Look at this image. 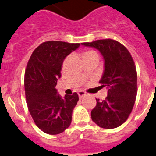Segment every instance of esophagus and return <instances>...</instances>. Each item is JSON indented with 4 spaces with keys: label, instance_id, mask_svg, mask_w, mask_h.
Listing matches in <instances>:
<instances>
[{
    "label": "esophagus",
    "instance_id": "esophagus-1",
    "mask_svg": "<svg viewBox=\"0 0 156 156\" xmlns=\"http://www.w3.org/2000/svg\"><path fill=\"white\" fill-rule=\"evenodd\" d=\"M78 96H79V98H82V97H84L86 94V92L82 91V90H79V91L78 92Z\"/></svg>",
    "mask_w": 156,
    "mask_h": 156
}]
</instances>
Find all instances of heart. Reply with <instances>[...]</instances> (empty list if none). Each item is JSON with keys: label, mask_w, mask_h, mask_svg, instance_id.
Masks as SVG:
<instances>
[{"label": "heart", "mask_w": 156, "mask_h": 156, "mask_svg": "<svg viewBox=\"0 0 156 156\" xmlns=\"http://www.w3.org/2000/svg\"><path fill=\"white\" fill-rule=\"evenodd\" d=\"M94 54H97V52L94 50H87L84 52V57H87V56H90L91 55H94Z\"/></svg>", "instance_id": "1"}]
</instances>
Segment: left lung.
I'll list each match as a JSON object with an SVG mask.
<instances>
[{"instance_id": "obj_1", "label": "left lung", "mask_w": 156, "mask_h": 156, "mask_svg": "<svg viewBox=\"0 0 156 156\" xmlns=\"http://www.w3.org/2000/svg\"><path fill=\"white\" fill-rule=\"evenodd\" d=\"M82 44L98 49L105 60L99 82L108 89V95L105 100L96 98L91 118L103 129L117 128L127 120L136 98L137 73L133 57L125 46L111 39Z\"/></svg>"}]
</instances>
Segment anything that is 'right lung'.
<instances>
[{
    "label": "right lung",
    "mask_w": 156,
    "mask_h": 156,
    "mask_svg": "<svg viewBox=\"0 0 156 156\" xmlns=\"http://www.w3.org/2000/svg\"><path fill=\"white\" fill-rule=\"evenodd\" d=\"M79 46L62 41L44 42L34 50L27 64L24 90L27 108L36 126L47 134H59L71 123L78 94L62 98L55 86L63 60Z\"/></svg>",
    "instance_id": "obj_1"
}]
</instances>
